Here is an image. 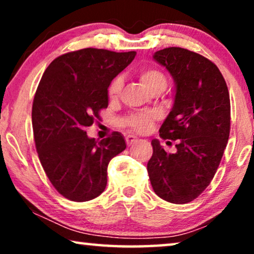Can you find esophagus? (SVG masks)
<instances>
[{
	"label": "esophagus",
	"mask_w": 254,
	"mask_h": 254,
	"mask_svg": "<svg viewBox=\"0 0 254 254\" xmlns=\"http://www.w3.org/2000/svg\"><path fill=\"white\" fill-rule=\"evenodd\" d=\"M126 142H127L128 145H131V144H134L135 142H137V138L135 137L134 135H127V136H126Z\"/></svg>",
	"instance_id": "esophagus-1"
}]
</instances>
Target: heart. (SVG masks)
<instances>
[{"instance_id":"heart-1","label":"heart","mask_w":254,"mask_h":254,"mask_svg":"<svg viewBox=\"0 0 254 254\" xmlns=\"http://www.w3.org/2000/svg\"><path fill=\"white\" fill-rule=\"evenodd\" d=\"M138 78L142 82L145 88L150 92H154L156 90L165 89L166 86V76L162 70L157 68H142L138 71ZM123 88V81L120 77L114 78L109 86V98L114 100L118 98L119 93ZM150 117L148 116H134L126 120V125L130 128H133L136 131H145L150 125Z\"/></svg>"}]
</instances>
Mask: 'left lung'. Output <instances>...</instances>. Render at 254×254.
I'll return each mask as SVG.
<instances>
[{
    "label": "left lung",
    "mask_w": 254,
    "mask_h": 254,
    "mask_svg": "<svg viewBox=\"0 0 254 254\" xmlns=\"http://www.w3.org/2000/svg\"><path fill=\"white\" fill-rule=\"evenodd\" d=\"M154 59L176 82L175 103L159 136L177 141V151L166 152L152 140L149 179L163 200L187 203L207 189L220 165L230 134V97L220 69L202 55L169 47Z\"/></svg>",
    "instance_id": "left-lung-1"
}]
</instances>
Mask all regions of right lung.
I'll return each instance as SVG.
<instances>
[{
	"label": "right lung",
	"mask_w": 254,
	"mask_h": 254,
	"mask_svg": "<svg viewBox=\"0 0 254 254\" xmlns=\"http://www.w3.org/2000/svg\"><path fill=\"white\" fill-rule=\"evenodd\" d=\"M135 55L98 48L69 52L52 61L40 79L32 105L34 143L52 185L68 200L100 195L107 165L126 149L118 131L96 141L85 128L99 119L109 105L107 88Z\"/></svg>",
	"instance_id": "1"
}]
</instances>
